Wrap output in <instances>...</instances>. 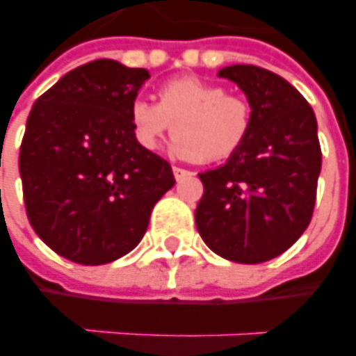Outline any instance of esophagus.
Wrapping results in <instances>:
<instances>
[{
	"mask_svg": "<svg viewBox=\"0 0 356 356\" xmlns=\"http://www.w3.org/2000/svg\"><path fill=\"white\" fill-rule=\"evenodd\" d=\"M172 172H174V178L176 180H182V178H186V176H190V170H186V168H182V166H172Z\"/></svg>",
	"mask_w": 356,
	"mask_h": 356,
	"instance_id": "34e87169",
	"label": "esophagus"
}]
</instances>
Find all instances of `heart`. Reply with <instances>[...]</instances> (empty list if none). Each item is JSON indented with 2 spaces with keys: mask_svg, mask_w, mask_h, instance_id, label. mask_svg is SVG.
I'll list each match as a JSON object with an SVG mask.
<instances>
[{
  "mask_svg": "<svg viewBox=\"0 0 356 356\" xmlns=\"http://www.w3.org/2000/svg\"><path fill=\"white\" fill-rule=\"evenodd\" d=\"M159 103L134 99L130 122L136 142L155 151L174 130L172 153L197 163L230 157L253 128L249 99L195 76L168 80L159 88Z\"/></svg>",
  "mask_w": 356,
  "mask_h": 356,
  "instance_id": "1",
  "label": "heart"
}]
</instances>
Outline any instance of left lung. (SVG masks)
<instances>
[{"label":"left lung","instance_id":"obj_1","mask_svg":"<svg viewBox=\"0 0 356 356\" xmlns=\"http://www.w3.org/2000/svg\"><path fill=\"white\" fill-rule=\"evenodd\" d=\"M253 105V128L226 165L199 174L201 238L214 253L259 264L293 245L311 222L322 166L316 117L287 80L254 65L218 70Z\"/></svg>","mask_w":356,"mask_h":356}]
</instances>
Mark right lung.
I'll return each instance as SVG.
<instances>
[{"label":"right lung","instance_id":"add662e5","mask_svg":"<svg viewBox=\"0 0 356 356\" xmlns=\"http://www.w3.org/2000/svg\"><path fill=\"white\" fill-rule=\"evenodd\" d=\"M149 78L97 59L42 93L22 136L19 170L30 226L72 263L117 261L142 241L172 168L136 142L130 105Z\"/></svg>","mask_w":356,"mask_h":356}]
</instances>
